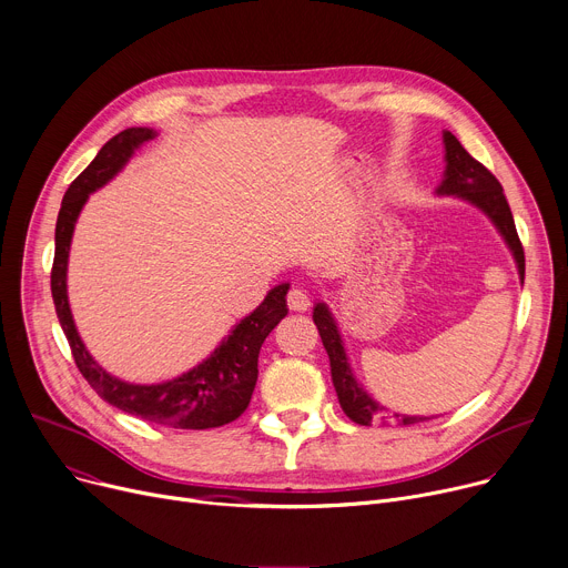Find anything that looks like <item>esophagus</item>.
<instances>
[{
	"mask_svg": "<svg viewBox=\"0 0 568 568\" xmlns=\"http://www.w3.org/2000/svg\"><path fill=\"white\" fill-rule=\"evenodd\" d=\"M286 302H288V310H293V312H307L310 310V293L302 286H293L286 295Z\"/></svg>",
	"mask_w": 568,
	"mask_h": 568,
	"instance_id": "34e87169",
	"label": "esophagus"
}]
</instances>
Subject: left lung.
Masks as SVG:
<instances>
[{
  "instance_id": "8db88e82",
  "label": "left lung",
  "mask_w": 568,
  "mask_h": 568,
  "mask_svg": "<svg viewBox=\"0 0 568 568\" xmlns=\"http://www.w3.org/2000/svg\"><path fill=\"white\" fill-rule=\"evenodd\" d=\"M444 150H446V154H444L446 170H444V180H442L439 189H436V195H453V197L466 200L468 204L483 211L494 223V227L498 230L503 241L507 243V247L516 261L518 277L523 282L526 280V254H523V245L518 241L516 225H514V215H511V209L507 204L500 182L483 163L475 161L450 132H444ZM314 323L318 327V334H321L323 345L327 351L332 382L336 388L341 409L345 412L347 418H351L353 423H359V425H373V423L414 425V423L427 420L425 416L390 414L386 407H382L368 394L364 384L357 382V377L351 368V362H347L338 325L325 302H316Z\"/></svg>"
}]
</instances>
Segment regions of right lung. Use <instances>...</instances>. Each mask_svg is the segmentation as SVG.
<instances>
[{"instance_id": "add662e5", "label": "right lung", "mask_w": 568, "mask_h": 568, "mask_svg": "<svg viewBox=\"0 0 568 568\" xmlns=\"http://www.w3.org/2000/svg\"><path fill=\"white\" fill-rule=\"evenodd\" d=\"M156 136L150 126H129L113 136L63 195L57 217V252L52 266V297L59 323L72 347L81 375L109 405L143 420L178 429H209L236 420L250 405L258 375L261 343L288 314L286 293L291 284H277L264 302L247 314L221 341L215 351L191 371L159 384H134L106 373L77 332L68 302V256L77 217L89 195L109 184L134 152Z\"/></svg>"}]
</instances>
